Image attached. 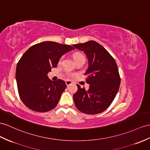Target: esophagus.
Listing matches in <instances>:
<instances>
[{
  "label": "esophagus",
  "instance_id": "34e87169",
  "mask_svg": "<svg viewBox=\"0 0 150 150\" xmlns=\"http://www.w3.org/2000/svg\"><path fill=\"white\" fill-rule=\"evenodd\" d=\"M65 83H66L67 86H69L71 85V84L72 83V82L71 81H70V80H67V81H65Z\"/></svg>",
  "mask_w": 150,
  "mask_h": 150
}]
</instances>
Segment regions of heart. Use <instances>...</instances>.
<instances>
[{
	"label": "heart",
	"mask_w": 150,
	"mask_h": 150,
	"mask_svg": "<svg viewBox=\"0 0 150 150\" xmlns=\"http://www.w3.org/2000/svg\"><path fill=\"white\" fill-rule=\"evenodd\" d=\"M74 60H76V59H78V58H85V57H84L81 53H76V54H74ZM62 58H63V57H62L60 58V61L62 60Z\"/></svg>",
	"instance_id": "1"
}]
</instances>
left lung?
I'll return each instance as SVG.
<instances>
[{
  "label": "left lung",
  "mask_w": 150,
  "mask_h": 150,
  "mask_svg": "<svg viewBox=\"0 0 150 150\" xmlns=\"http://www.w3.org/2000/svg\"><path fill=\"white\" fill-rule=\"evenodd\" d=\"M73 46L87 57L88 67L85 75L90 85L88 90L77 85L78 91L73 96L75 105L85 114H98L109 107L118 93L121 81L118 66L108 51L96 41Z\"/></svg>",
  "instance_id": "left-lung-1"
}]
</instances>
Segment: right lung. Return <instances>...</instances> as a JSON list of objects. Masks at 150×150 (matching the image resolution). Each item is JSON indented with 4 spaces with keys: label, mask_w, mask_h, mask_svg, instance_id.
<instances>
[{
    "label": "right lung",
    "mask_w": 150,
    "mask_h": 150,
    "mask_svg": "<svg viewBox=\"0 0 150 150\" xmlns=\"http://www.w3.org/2000/svg\"><path fill=\"white\" fill-rule=\"evenodd\" d=\"M74 47L52 41L42 42L31 46L17 64L16 79L21 101L32 110L40 112L57 106L66 88L65 81H52L47 73L56 67L61 57Z\"/></svg>",
    "instance_id": "1"
}]
</instances>
